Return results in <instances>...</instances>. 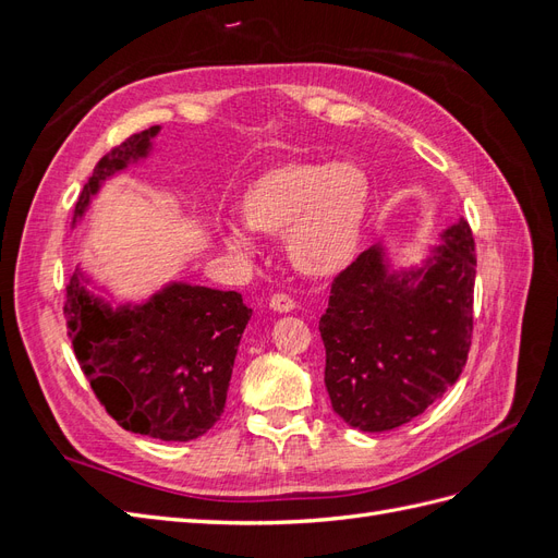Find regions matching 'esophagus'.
Here are the masks:
<instances>
[{
  "label": "esophagus",
  "mask_w": 558,
  "mask_h": 558,
  "mask_svg": "<svg viewBox=\"0 0 558 558\" xmlns=\"http://www.w3.org/2000/svg\"><path fill=\"white\" fill-rule=\"evenodd\" d=\"M269 307H272L275 312H293L295 302L286 293H275L272 298H269Z\"/></svg>",
  "instance_id": "obj_1"
}]
</instances>
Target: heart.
I'll return each mask as SVG.
<instances>
[{
  "instance_id": "obj_1",
  "label": "heart",
  "mask_w": 558,
  "mask_h": 558,
  "mask_svg": "<svg viewBox=\"0 0 558 558\" xmlns=\"http://www.w3.org/2000/svg\"><path fill=\"white\" fill-rule=\"evenodd\" d=\"M373 205V181L356 162H286L253 181L242 195L244 223L286 232V253L310 277H328L356 256ZM226 244L248 256L253 240L230 226Z\"/></svg>"
}]
</instances>
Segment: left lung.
I'll return each mask as SVG.
<instances>
[{"mask_svg": "<svg viewBox=\"0 0 558 558\" xmlns=\"http://www.w3.org/2000/svg\"><path fill=\"white\" fill-rule=\"evenodd\" d=\"M426 267L391 275L369 246L332 279L318 320L326 388L349 426L381 433L408 424L461 377L472 337L475 240L447 228Z\"/></svg>", "mask_w": 558, "mask_h": 558, "instance_id": "left-lung-1", "label": "left lung"}]
</instances>
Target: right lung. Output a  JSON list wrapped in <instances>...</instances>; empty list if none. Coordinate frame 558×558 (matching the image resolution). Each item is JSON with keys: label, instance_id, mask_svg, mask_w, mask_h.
Here are the masks:
<instances>
[{"label": "right lung", "instance_id": "obj_1", "mask_svg": "<svg viewBox=\"0 0 558 558\" xmlns=\"http://www.w3.org/2000/svg\"><path fill=\"white\" fill-rule=\"evenodd\" d=\"M158 130L132 134L95 165L78 195L74 223L99 183L148 156ZM64 318L83 375L118 426L165 442H189L223 414L251 310L234 291L177 281L144 305L113 310L72 275Z\"/></svg>", "mask_w": 558, "mask_h": 558}]
</instances>
